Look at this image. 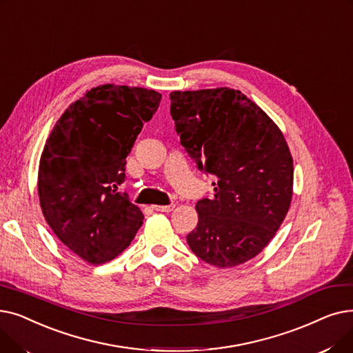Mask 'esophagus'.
Masks as SVG:
<instances>
[{
  "label": "esophagus",
  "instance_id": "esophagus-1",
  "mask_svg": "<svg viewBox=\"0 0 353 353\" xmlns=\"http://www.w3.org/2000/svg\"><path fill=\"white\" fill-rule=\"evenodd\" d=\"M155 211H161V212H171L175 208V204H170V205H154L152 207Z\"/></svg>",
  "mask_w": 353,
  "mask_h": 353
}]
</instances>
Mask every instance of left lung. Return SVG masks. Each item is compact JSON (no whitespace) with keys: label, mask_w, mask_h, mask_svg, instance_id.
Listing matches in <instances>:
<instances>
[{"label":"left lung","mask_w":353,"mask_h":353,"mask_svg":"<svg viewBox=\"0 0 353 353\" xmlns=\"http://www.w3.org/2000/svg\"><path fill=\"white\" fill-rule=\"evenodd\" d=\"M171 116L198 170L216 178L187 241L215 267L243 264L270 243L293 195V158L279 126L230 88L172 92Z\"/></svg>","instance_id":"left-lung-1"}]
</instances>
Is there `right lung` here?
Returning a JSON list of instances; mask_svg holds the SVG:
<instances>
[{"label":"right lung","instance_id":"obj_1","mask_svg":"<svg viewBox=\"0 0 353 353\" xmlns=\"http://www.w3.org/2000/svg\"><path fill=\"white\" fill-rule=\"evenodd\" d=\"M161 97L143 88H93L65 109L46 141L37 182L43 215L59 240L90 264L119 256L143 223L117 187Z\"/></svg>","mask_w":353,"mask_h":353}]
</instances>
